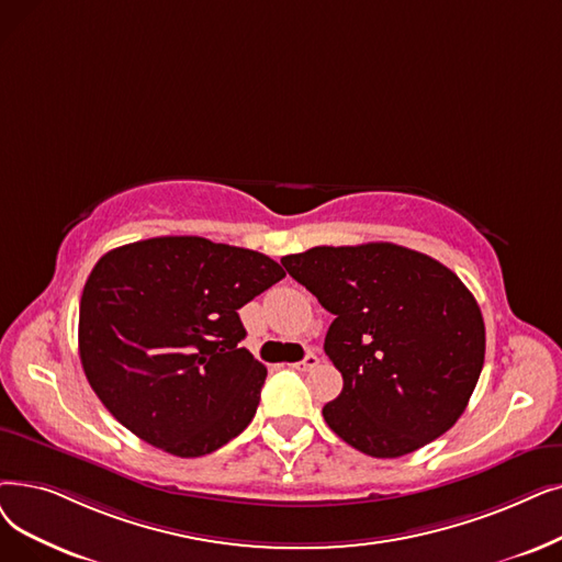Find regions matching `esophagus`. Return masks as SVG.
Instances as JSON below:
<instances>
[{
    "label": "esophagus",
    "mask_w": 562,
    "mask_h": 562,
    "mask_svg": "<svg viewBox=\"0 0 562 562\" xmlns=\"http://www.w3.org/2000/svg\"><path fill=\"white\" fill-rule=\"evenodd\" d=\"M316 364H319V358H316L314 353H307L301 362H294V368L299 370V372H310V370H314Z\"/></svg>",
    "instance_id": "34e87169"
}]
</instances>
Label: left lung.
<instances>
[{
	"instance_id": "obj_1",
	"label": "left lung",
	"mask_w": 562,
	"mask_h": 562,
	"mask_svg": "<svg viewBox=\"0 0 562 562\" xmlns=\"http://www.w3.org/2000/svg\"><path fill=\"white\" fill-rule=\"evenodd\" d=\"M282 266L335 314L324 351L345 385L324 420L341 441L393 459L459 420L484 364V322L448 266L395 243L319 246Z\"/></svg>"
}]
</instances>
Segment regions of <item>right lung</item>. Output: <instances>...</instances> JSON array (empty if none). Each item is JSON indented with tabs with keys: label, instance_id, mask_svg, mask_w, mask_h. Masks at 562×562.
I'll return each mask as SVG.
<instances>
[{
	"label": "right lung",
	"instance_id": "right-lung-1",
	"mask_svg": "<svg viewBox=\"0 0 562 562\" xmlns=\"http://www.w3.org/2000/svg\"><path fill=\"white\" fill-rule=\"evenodd\" d=\"M284 278L255 250L158 236L110 250L80 301L89 385L142 441L177 457L223 448L255 418L266 368L238 310Z\"/></svg>",
	"mask_w": 562,
	"mask_h": 562
}]
</instances>
